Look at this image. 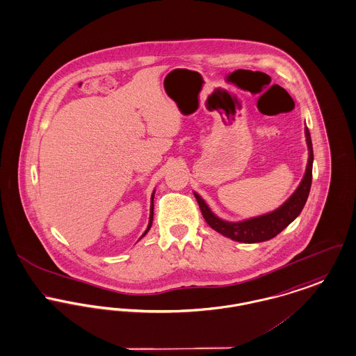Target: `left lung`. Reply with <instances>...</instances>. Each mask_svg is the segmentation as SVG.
<instances>
[{
    "label": "left lung",
    "mask_w": 356,
    "mask_h": 356,
    "mask_svg": "<svg viewBox=\"0 0 356 356\" xmlns=\"http://www.w3.org/2000/svg\"><path fill=\"white\" fill-rule=\"evenodd\" d=\"M305 137H307V145L309 150L305 175L292 196L280 209L262 216L246 219L243 222H226L218 218L209 209L206 202L197 193H195V197L199 203L203 218L209 223V227L220 232L227 238H231L232 241L243 242V243H258V242L269 241L284 229H286L304 209L311 191V186H312L314 149H312V140H311V133L308 127H305Z\"/></svg>",
    "instance_id": "8db88e82"
}]
</instances>
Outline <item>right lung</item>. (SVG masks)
I'll list each match as a JSON object with an SVG mask.
<instances>
[{"mask_svg": "<svg viewBox=\"0 0 356 356\" xmlns=\"http://www.w3.org/2000/svg\"><path fill=\"white\" fill-rule=\"evenodd\" d=\"M153 197H154V191H153V193H152V199H150V216H149V225H147V229L145 230V232L143 234V236H145L149 229L152 227V220H153ZM143 236H141V238H143ZM141 238H140V239H141Z\"/></svg>", "mask_w": 356, "mask_h": 356, "instance_id": "obj_1", "label": "right lung"}]
</instances>
